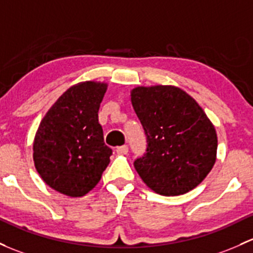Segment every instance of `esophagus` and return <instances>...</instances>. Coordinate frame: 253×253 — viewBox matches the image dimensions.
I'll return each instance as SVG.
<instances>
[{
	"label": "esophagus",
	"mask_w": 253,
	"mask_h": 253,
	"mask_svg": "<svg viewBox=\"0 0 253 253\" xmlns=\"http://www.w3.org/2000/svg\"><path fill=\"white\" fill-rule=\"evenodd\" d=\"M116 153L121 154V155H126L128 153V145H121V147L116 148Z\"/></svg>",
	"instance_id": "34e87169"
}]
</instances>
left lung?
Segmentation results:
<instances>
[{
  "mask_svg": "<svg viewBox=\"0 0 253 253\" xmlns=\"http://www.w3.org/2000/svg\"><path fill=\"white\" fill-rule=\"evenodd\" d=\"M131 102L147 135V153L135 171L155 193L193 190L216 162L217 133L200 105L174 86L135 87Z\"/></svg>",
  "mask_w": 253,
  "mask_h": 253,
  "instance_id": "1",
  "label": "left lung"
}]
</instances>
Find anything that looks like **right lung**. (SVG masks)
Listing matches in <instances>:
<instances>
[{"label":"right lung","instance_id":"right-lung-1","mask_svg":"<svg viewBox=\"0 0 253 253\" xmlns=\"http://www.w3.org/2000/svg\"><path fill=\"white\" fill-rule=\"evenodd\" d=\"M108 84L86 81L58 98L34 140V162L47 185L71 198L91 191L110 162L98 110Z\"/></svg>","mask_w":253,"mask_h":253}]
</instances>
